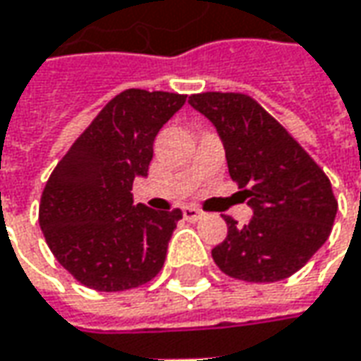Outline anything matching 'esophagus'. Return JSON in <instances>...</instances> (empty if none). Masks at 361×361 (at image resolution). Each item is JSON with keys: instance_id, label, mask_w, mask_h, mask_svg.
Returning a JSON list of instances; mask_svg holds the SVG:
<instances>
[{"instance_id": "34e87169", "label": "esophagus", "mask_w": 361, "mask_h": 361, "mask_svg": "<svg viewBox=\"0 0 361 361\" xmlns=\"http://www.w3.org/2000/svg\"><path fill=\"white\" fill-rule=\"evenodd\" d=\"M202 216H204V212L197 209L195 205H185V207H183V218L188 219V221H197Z\"/></svg>"}]
</instances>
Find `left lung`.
<instances>
[{"label":"left lung","instance_id":"8db88e82","mask_svg":"<svg viewBox=\"0 0 361 361\" xmlns=\"http://www.w3.org/2000/svg\"><path fill=\"white\" fill-rule=\"evenodd\" d=\"M190 106L218 130L231 180L254 209L243 228L224 216L228 235L214 262L242 281L290 278L329 238L338 202L328 176L254 97L205 92L190 95Z\"/></svg>","mask_w":361,"mask_h":361}]
</instances>
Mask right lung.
<instances>
[{
    "label": "right lung",
    "instance_id": "1",
    "mask_svg": "<svg viewBox=\"0 0 361 361\" xmlns=\"http://www.w3.org/2000/svg\"><path fill=\"white\" fill-rule=\"evenodd\" d=\"M183 104L185 95L169 92H121L51 171L39 226L57 262L83 286L123 292L164 267L181 212L133 205L131 185L147 176L157 131Z\"/></svg>",
    "mask_w": 361,
    "mask_h": 361
}]
</instances>
